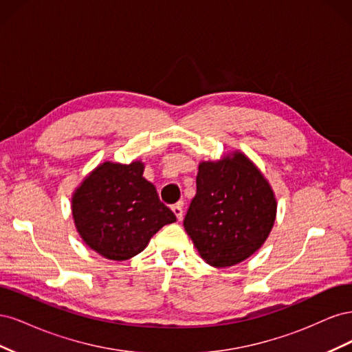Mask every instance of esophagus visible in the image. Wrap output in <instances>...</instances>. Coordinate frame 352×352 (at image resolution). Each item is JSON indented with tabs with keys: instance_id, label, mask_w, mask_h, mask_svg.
Returning <instances> with one entry per match:
<instances>
[{
	"instance_id": "obj_1",
	"label": "esophagus",
	"mask_w": 352,
	"mask_h": 352,
	"mask_svg": "<svg viewBox=\"0 0 352 352\" xmlns=\"http://www.w3.org/2000/svg\"><path fill=\"white\" fill-rule=\"evenodd\" d=\"M172 211L175 212V216H176V219L180 221L182 220V217H184V210H182V204H175V206H172Z\"/></svg>"
}]
</instances>
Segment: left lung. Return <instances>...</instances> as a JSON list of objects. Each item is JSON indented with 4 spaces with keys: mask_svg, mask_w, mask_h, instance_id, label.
Returning <instances> with one entry per match:
<instances>
[{
    "mask_svg": "<svg viewBox=\"0 0 352 352\" xmlns=\"http://www.w3.org/2000/svg\"><path fill=\"white\" fill-rule=\"evenodd\" d=\"M276 198L267 179L242 153L198 166L197 194L184 220L201 258L230 267L260 250L274 225Z\"/></svg>",
    "mask_w": 352,
    "mask_h": 352,
    "instance_id": "1",
    "label": "left lung"
}]
</instances>
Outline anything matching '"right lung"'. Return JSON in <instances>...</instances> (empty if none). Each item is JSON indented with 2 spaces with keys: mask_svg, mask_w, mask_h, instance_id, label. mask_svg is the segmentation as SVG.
<instances>
[{
  "mask_svg": "<svg viewBox=\"0 0 352 352\" xmlns=\"http://www.w3.org/2000/svg\"><path fill=\"white\" fill-rule=\"evenodd\" d=\"M144 163L105 162L83 179L72 198V214L80 238L102 257L123 261L145 250L173 211L142 176Z\"/></svg>",
  "mask_w": 352,
  "mask_h": 352,
  "instance_id": "right-lung-1",
  "label": "right lung"
}]
</instances>
